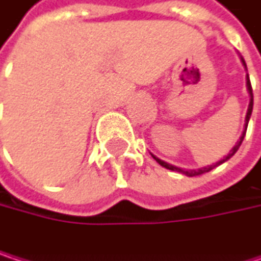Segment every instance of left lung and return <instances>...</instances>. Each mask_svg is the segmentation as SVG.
I'll return each mask as SVG.
<instances>
[{
    "label": "left lung",
    "mask_w": 261,
    "mask_h": 261,
    "mask_svg": "<svg viewBox=\"0 0 261 261\" xmlns=\"http://www.w3.org/2000/svg\"><path fill=\"white\" fill-rule=\"evenodd\" d=\"M243 65L246 66L245 64V61H243ZM246 86H248V91H249V95H251V101H249V106H248V112H246V124H245V132L242 134V137H240V140L237 141V144L229 150V153L222 160V161H219V163H216L214 166H208V167H203V169H199V170H182V169H179V167H175V166H170V164H167V163H164V161H161V160H158V158H155L163 167H166V169H169V170H173V172H181V173H184V175H187V176H197V175H202V173H206V172H210V170H213L214 167H217V166H220L222 163H225V161H228L237 150H239V147H240V144H242V141H243V138H245V134H246V127H248V121H249V117H251V112H252V105H254V97H252V86H251V82H249V77H248V80H246Z\"/></svg>",
    "instance_id": "obj_1"
}]
</instances>
